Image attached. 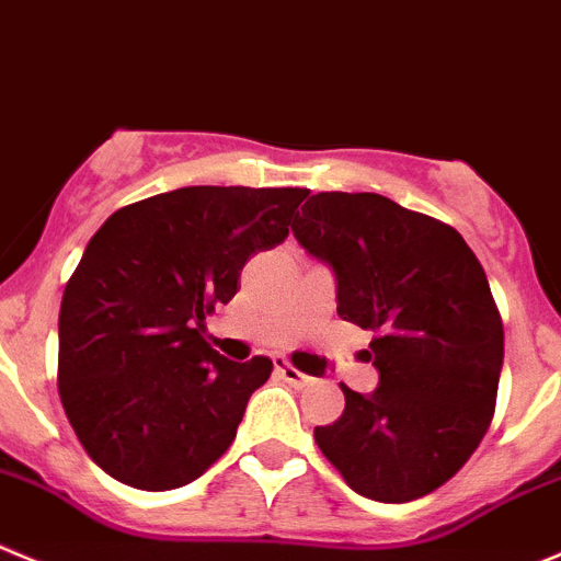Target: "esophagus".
<instances>
[{"instance_id":"1","label":"esophagus","mask_w":561,"mask_h":561,"mask_svg":"<svg viewBox=\"0 0 561 561\" xmlns=\"http://www.w3.org/2000/svg\"><path fill=\"white\" fill-rule=\"evenodd\" d=\"M276 374H279V379H285L287 385H293V387H307L312 381L310 376L301 374V370H296L293 365H287L285 359H276Z\"/></svg>"}]
</instances>
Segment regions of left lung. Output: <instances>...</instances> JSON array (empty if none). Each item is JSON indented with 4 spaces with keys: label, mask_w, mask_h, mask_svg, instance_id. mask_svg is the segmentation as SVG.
<instances>
[{
    "label": "left lung",
    "mask_w": 561,
    "mask_h": 561,
    "mask_svg": "<svg viewBox=\"0 0 561 561\" xmlns=\"http://www.w3.org/2000/svg\"><path fill=\"white\" fill-rule=\"evenodd\" d=\"M290 229L334 274L337 316L376 332L379 387L340 385L345 410L316 426L318 448L365 499L428 495L493 421L504 323L484 268L457 229L379 193H316Z\"/></svg>",
    "instance_id": "8db88e82"
}]
</instances>
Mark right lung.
<instances>
[{"label": "right lung", "instance_id": "add662e5", "mask_svg": "<svg viewBox=\"0 0 561 561\" xmlns=\"http://www.w3.org/2000/svg\"><path fill=\"white\" fill-rule=\"evenodd\" d=\"M305 187L196 185L115 209L68 279L57 387L88 457L122 484H191L238 434L274 363L209 348L249 256L287 238Z\"/></svg>", "mask_w": 561, "mask_h": 561}]
</instances>
